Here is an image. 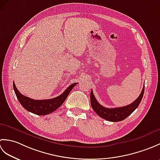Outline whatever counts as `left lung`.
<instances>
[{
  "instance_id": "8db88e82",
  "label": "left lung",
  "mask_w": 160,
  "mask_h": 160,
  "mask_svg": "<svg viewBox=\"0 0 160 160\" xmlns=\"http://www.w3.org/2000/svg\"><path fill=\"white\" fill-rule=\"evenodd\" d=\"M144 92V85L142 90L140 96L131 104L122 107L109 108L104 107L98 103V102L94 96L93 91L91 90L90 94L91 105L94 111L102 118L110 122H120L129 116L138 107L142 99V97H143Z\"/></svg>"
}]
</instances>
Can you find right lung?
<instances>
[{
  "label": "right lung",
  "instance_id": "right-lung-1",
  "mask_svg": "<svg viewBox=\"0 0 160 160\" xmlns=\"http://www.w3.org/2000/svg\"><path fill=\"white\" fill-rule=\"evenodd\" d=\"M78 83H73L67 88L64 92L60 95L59 96L56 98H52L49 100H36L32 99L27 96H23L22 94L19 92V91L17 89L15 85V83L13 82V90L15 91L16 96L18 98L19 102L21 104L22 106L25 108L27 111H28L31 113H34L36 115H45L52 113L54 111H56L57 108H58L61 105L63 104L64 100H66L68 95L69 94L71 91L73 89V88Z\"/></svg>",
  "mask_w": 160,
  "mask_h": 160
}]
</instances>
